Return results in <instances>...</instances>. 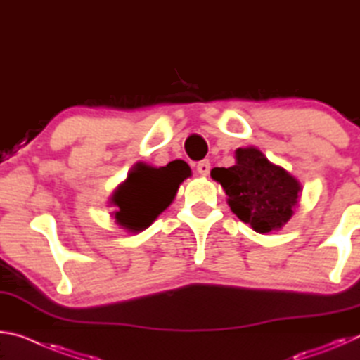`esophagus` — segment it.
<instances>
[{"label": "esophagus", "mask_w": 360, "mask_h": 360, "mask_svg": "<svg viewBox=\"0 0 360 360\" xmlns=\"http://www.w3.org/2000/svg\"><path fill=\"white\" fill-rule=\"evenodd\" d=\"M210 169H211V163H210V160H202V162H198V165H197V172H198V174H202V176H208V174H210Z\"/></svg>", "instance_id": "obj_1"}]
</instances>
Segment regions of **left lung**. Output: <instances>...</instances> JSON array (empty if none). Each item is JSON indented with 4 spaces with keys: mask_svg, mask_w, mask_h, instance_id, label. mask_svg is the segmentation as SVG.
I'll use <instances>...</instances> for the list:
<instances>
[{
    "mask_svg": "<svg viewBox=\"0 0 360 360\" xmlns=\"http://www.w3.org/2000/svg\"><path fill=\"white\" fill-rule=\"evenodd\" d=\"M211 178L222 186L230 210L257 233L281 230L294 216L302 184L254 146L235 150V165L214 168Z\"/></svg>",
    "mask_w": 360,
    "mask_h": 360,
    "instance_id": "8db88e82",
    "label": "left lung"
}]
</instances>
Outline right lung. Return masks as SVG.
<instances>
[{
	"mask_svg": "<svg viewBox=\"0 0 360 360\" xmlns=\"http://www.w3.org/2000/svg\"><path fill=\"white\" fill-rule=\"evenodd\" d=\"M188 176L192 169L184 160H173L165 167L138 162L109 197V205L115 208L111 217L129 233L143 231L172 205Z\"/></svg>",
	"mask_w": 360,
	"mask_h": 360,
	"instance_id": "right-lung-1",
	"label": "right lung"
}]
</instances>
